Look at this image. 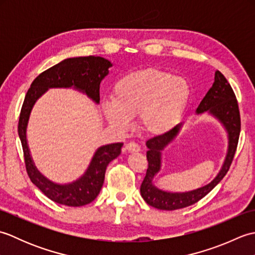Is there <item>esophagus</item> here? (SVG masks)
Returning <instances> with one entry per match:
<instances>
[{
	"instance_id": "obj_1",
	"label": "esophagus",
	"mask_w": 255,
	"mask_h": 255,
	"mask_svg": "<svg viewBox=\"0 0 255 255\" xmlns=\"http://www.w3.org/2000/svg\"><path fill=\"white\" fill-rule=\"evenodd\" d=\"M125 149H126L127 151H129V152H138V151H140V147L133 141H130L126 143V147H125Z\"/></svg>"
}]
</instances>
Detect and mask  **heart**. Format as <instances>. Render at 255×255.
<instances>
[{
  "instance_id": "heart-1",
  "label": "heart",
  "mask_w": 255,
  "mask_h": 255,
  "mask_svg": "<svg viewBox=\"0 0 255 255\" xmlns=\"http://www.w3.org/2000/svg\"><path fill=\"white\" fill-rule=\"evenodd\" d=\"M191 99L186 80L164 70L147 68L126 74L114 85L112 100L103 104L107 121L127 129L131 117L139 115L142 130L160 136L180 122Z\"/></svg>"
}]
</instances>
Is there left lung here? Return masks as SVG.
Segmentation results:
<instances>
[{"label": "left lung", "instance_id": "left-lung-1", "mask_svg": "<svg viewBox=\"0 0 255 255\" xmlns=\"http://www.w3.org/2000/svg\"><path fill=\"white\" fill-rule=\"evenodd\" d=\"M196 112L198 114L204 112L210 113L211 115L218 118L224 124L227 131H228L229 148L223 169L220 170L219 174L215 177L213 182H210L206 186L195 189V191L187 193H166L160 191L153 185L152 180L153 176L160 170L161 150H163L165 145L176 136L181 125H176L170 131L163 134L149 139L147 141L148 169L141 186H140V193H141V196L145 200V203L154 208L162 210H175L197 203L223 180L227 172L229 171L232 161H234L241 130L239 104H238L236 94L231 85L224 77V74L218 70L215 73V82L213 86L205 95L203 101L200 102Z\"/></svg>", "mask_w": 255, "mask_h": 255}]
</instances>
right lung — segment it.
Returning <instances> with one entry per match:
<instances>
[{
  "mask_svg": "<svg viewBox=\"0 0 255 255\" xmlns=\"http://www.w3.org/2000/svg\"><path fill=\"white\" fill-rule=\"evenodd\" d=\"M112 63L102 57L69 58L60 63L41 72L32 81L25 96L18 121V136L23 147L27 174L30 181L44 193L48 198L61 205L78 206L88 205L97 197L105 178L106 167L111 161L121 154L123 142L112 143L97 149L85 174L68 185H58L48 181L37 171L32 163L26 140V127L29 114L35 102L49 88H73L100 102V84L108 74Z\"/></svg>",
  "mask_w": 255,
  "mask_h": 255,
  "instance_id": "right-lung-1",
  "label": "right lung"
}]
</instances>
